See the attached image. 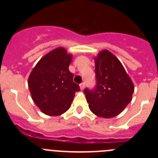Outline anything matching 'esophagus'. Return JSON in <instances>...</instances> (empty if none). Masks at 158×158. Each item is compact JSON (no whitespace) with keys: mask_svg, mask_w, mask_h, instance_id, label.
I'll list each match as a JSON object with an SVG mask.
<instances>
[{"mask_svg":"<svg viewBox=\"0 0 158 158\" xmlns=\"http://www.w3.org/2000/svg\"><path fill=\"white\" fill-rule=\"evenodd\" d=\"M80 89H81V90H84L85 89V82H83V83H81L80 85Z\"/></svg>","mask_w":158,"mask_h":158,"instance_id":"1","label":"esophagus"}]
</instances>
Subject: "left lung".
<instances>
[{
    "label": "left lung",
    "instance_id": "left-lung-1",
    "mask_svg": "<svg viewBox=\"0 0 158 158\" xmlns=\"http://www.w3.org/2000/svg\"><path fill=\"white\" fill-rule=\"evenodd\" d=\"M96 86L85 89L89 109L96 116L110 118L119 115L132 100L135 86L120 61L107 50L94 58Z\"/></svg>",
    "mask_w": 158,
    "mask_h": 158
}]
</instances>
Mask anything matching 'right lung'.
Masks as SVG:
<instances>
[{
	"instance_id": "add662e5",
	"label": "right lung",
	"mask_w": 158,
	"mask_h": 158,
	"mask_svg": "<svg viewBox=\"0 0 158 158\" xmlns=\"http://www.w3.org/2000/svg\"><path fill=\"white\" fill-rule=\"evenodd\" d=\"M72 58L66 49L57 47L42 57L29 75L32 100L45 115H62L70 107L75 93L80 90L69 70Z\"/></svg>"
}]
</instances>
